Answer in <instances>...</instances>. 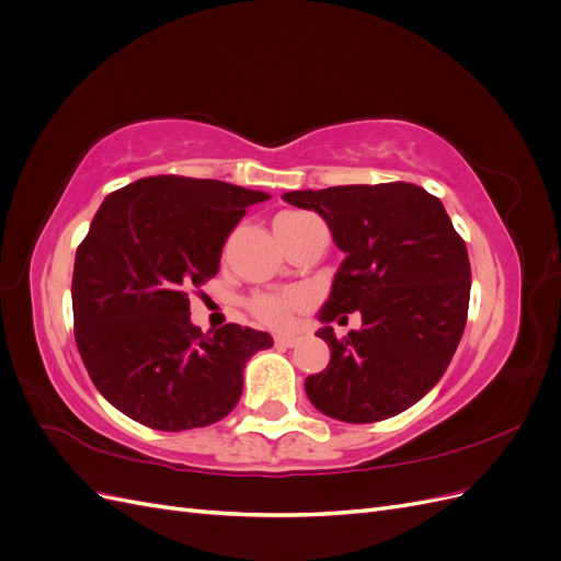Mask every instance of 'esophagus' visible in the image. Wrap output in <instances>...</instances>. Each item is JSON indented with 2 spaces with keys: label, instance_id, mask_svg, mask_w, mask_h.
Instances as JSON below:
<instances>
[{
  "label": "esophagus",
  "instance_id": "esophagus-1",
  "mask_svg": "<svg viewBox=\"0 0 561 561\" xmlns=\"http://www.w3.org/2000/svg\"><path fill=\"white\" fill-rule=\"evenodd\" d=\"M274 344L283 346V348H293L295 344H299V336H295V334H278V336H274Z\"/></svg>",
  "mask_w": 561,
  "mask_h": 561
}]
</instances>
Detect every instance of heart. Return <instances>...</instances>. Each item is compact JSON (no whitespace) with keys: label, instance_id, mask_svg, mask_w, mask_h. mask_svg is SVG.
Segmentation results:
<instances>
[{"label":"heart","instance_id":"obj_1","mask_svg":"<svg viewBox=\"0 0 561 561\" xmlns=\"http://www.w3.org/2000/svg\"><path fill=\"white\" fill-rule=\"evenodd\" d=\"M307 217H311V215L295 213V210L276 215L274 229H276L278 239H283V236L295 231ZM299 307H301V297L290 295V293H257V295H252L248 299L250 316L257 322H262V325L274 328V330H283V328L290 325L293 316Z\"/></svg>","mask_w":561,"mask_h":561}]
</instances>
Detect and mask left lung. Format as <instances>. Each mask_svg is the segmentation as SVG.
I'll list each match as a JSON object with an SVG mask.
<instances>
[{"mask_svg":"<svg viewBox=\"0 0 561 561\" xmlns=\"http://www.w3.org/2000/svg\"><path fill=\"white\" fill-rule=\"evenodd\" d=\"M325 219L346 257L316 332L330 363L304 381L318 412L375 423L410 410L443 379L461 342L470 262L443 201L410 182L344 184L283 194ZM360 310L364 328L336 340L329 325Z\"/></svg>","mask_w":561,"mask_h":561,"instance_id":"1","label":"left lung"}]
</instances>
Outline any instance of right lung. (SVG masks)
I'll return each mask as SVG.
<instances>
[{
	"mask_svg": "<svg viewBox=\"0 0 561 561\" xmlns=\"http://www.w3.org/2000/svg\"><path fill=\"white\" fill-rule=\"evenodd\" d=\"M266 198L219 180L157 175L98 208L75 260V339L118 412L175 433L210 426L239 402L245 363L274 339L233 322L203 334L190 293L219 271L245 208Z\"/></svg>",
	"mask_w": 561,
	"mask_h": 561,
	"instance_id": "obj_1",
	"label": "right lung"
}]
</instances>
